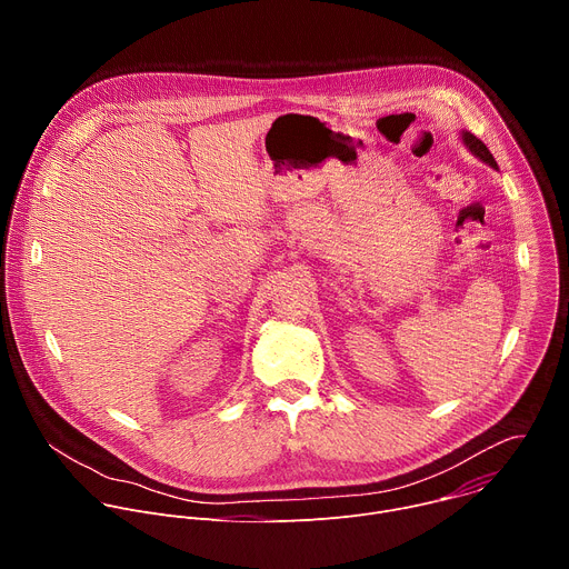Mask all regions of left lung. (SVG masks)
Masks as SVG:
<instances>
[{
	"instance_id": "left-lung-1",
	"label": "left lung",
	"mask_w": 569,
	"mask_h": 569,
	"mask_svg": "<svg viewBox=\"0 0 569 569\" xmlns=\"http://www.w3.org/2000/svg\"><path fill=\"white\" fill-rule=\"evenodd\" d=\"M461 143L477 157V159H481L483 164H489L491 169H498V164H496V159H493V154L489 152V148L483 146V141H479L472 132H468V130H461Z\"/></svg>"
}]
</instances>
